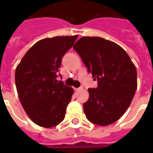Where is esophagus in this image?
<instances>
[{
    "mask_svg": "<svg viewBox=\"0 0 153 153\" xmlns=\"http://www.w3.org/2000/svg\"><path fill=\"white\" fill-rule=\"evenodd\" d=\"M82 89V87H79V88H74V90L75 91H79V90H81Z\"/></svg>",
    "mask_w": 153,
    "mask_h": 153,
    "instance_id": "esophagus-1",
    "label": "esophagus"
}]
</instances>
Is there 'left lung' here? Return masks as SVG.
I'll list each match as a JSON object with an SVG mask.
<instances>
[{
  "label": "left lung",
  "instance_id": "1",
  "mask_svg": "<svg viewBox=\"0 0 153 153\" xmlns=\"http://www.w3.org/2000/svg\"><path fill=\"white\" fill-rule=\"evenodd\" d=\"M73 48L98 81L89 88L84 113L91 123L105 126L121 118L130 105L137 87V70L121 47L101 37L84 36Z\"/></svg>",
  "mask_w": 153,
  "mask_h": 153
}]
</instances>
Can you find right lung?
Here are the masks:
<instances>
[{
    "instance_id": "1",
    "label": "right lung",
    "mask_w": 153,
    "mask_h": 153,
    "mask_svg": "<svg viewBox=\"0 0 153 153\" xmlns=\"http://www.w3.org/2000/svg\"><path fill=\"white\" fill-rule=\"evenodd\" d=\"M78 36L39 40L27 51L16 69V91L23 108L35 124L51 128L62 122L74 90L58 82L62 59Z\"/></svg>"
}]
</instances>
